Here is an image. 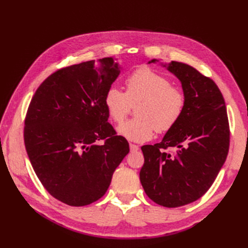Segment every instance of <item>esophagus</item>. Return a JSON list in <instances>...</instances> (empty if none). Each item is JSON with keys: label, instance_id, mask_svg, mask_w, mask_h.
<instances>
[{"label": "esophagus", "instance_id": "obj_1", "mask_svg": "<svg viewBox=\"0 0 248 248\" xmlns=\"http://www.w3.org/2000/svg\"><path fill=\"white\" fill-rule=\"evenodd\" d=\"M129 147H130V151H131V152H137L138 150L140 149V147H139L138 145L131 144V142H130V144H129Z\"/></svg>", "mask_w": 248, "mask_h": 248}]
</instances>
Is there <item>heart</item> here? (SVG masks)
Masks as SVG:
<instances>
[{
    "instance_id": "1",
    "label": "heart",
    "mask_w": 248,
    "mask_h": 248,
    "mask_svg": "<svg viewBox=\"0 0 248 248\" xmlns=\"http://www.w3.org/2000/svg\"><path fill=\"white\" fill-rule=\"evenodd\" d=\"M125 93L110 87L103 98L104 108L111 121L122 123L136 108V119L122 124L118 132L133 141L151 140L155 131L168 132L179 122L185 108L181 89L170 86V80L149 68H140L126 78Z\"/></svg>"
}]
</instances>
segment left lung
<instances>
[{
	"label": "left lung",
	"instance_id": "left-lung-1",
	"mask_svg": "<svg viewBox=\"0 0 248 248\" xmlns=\"http://www.w3.org/2000/svg\"><path fill=\"white\" fill-rule=\"evenodd\" d=\"M161 65L181 81L185 108L160 142L141 147L140 179L156 204L176 208L199 200L213 184L227 159L230 127L223 96L211 78L184 63Z\"/></svg>",
	"mask_w": 248,
	"mask_h": 248
}]
</instances>
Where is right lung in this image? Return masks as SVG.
<instances>
[{
	"instance_id": "add662e5",
	"label": "right lung",
	"mask_w": 248,
	"mask_h": 248,
	"mask_svg": "<svg viewBox=\"0 0 248 248\" xmlns=\"http://www.w3.org/2000/svg\"><path fill=\"white\" fill-rule=\"evenodd\" d=\"M120 72L112 58L66 67L44 80L30 103L24 131L29 159L44 188L64 204L86 206L103 197L129 152L103 104Z\"/></svg>"
}]
</instances>
